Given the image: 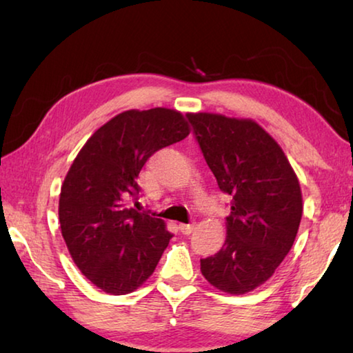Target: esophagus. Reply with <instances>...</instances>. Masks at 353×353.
<instances>
[{"label": "esophagus", "instance_id": "obj_1", "mask_svg": "<svg viewBox=\"0 0 353 353\" xmlns=\"http://www.w3.org/2000/svg\"><path fill=\"white\" fill-rule=\"evenodd\" d=\"M194 227H196L194 223H191V224H179V230H181L183 235H190V234H193Z\"/></svg>", "mask_w": 353, "mask_h": 353}]
</instances>
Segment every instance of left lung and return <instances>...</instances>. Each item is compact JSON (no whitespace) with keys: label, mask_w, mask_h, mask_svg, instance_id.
<instances>
[{"label":"left lung","mask_w":353,"mask_h":353,"mask_svg":"<svg viewBox=\"0 0 353 353\" xmlns=\"http://www.w3.org/2000/svg\"><path fill=\"white\" fill-rule=\"evenodd\" d=\"M187 117L219 190L230 196L225 243L201 260V272L214 288L244 294L265 283L292 248L301 185L282 148L252 119Z\"/></svg>","instance_id":"left-lung-1"}]
</instances>
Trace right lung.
Returning <instances> with one entry per match:
<instances>
[{"instance_id":"add662e5","label":"right lung","mask_w":353,"mask_h":353,"mask_svg":"<svg viewBox=\"0 0 353 353\" xmlns=\"http://www.w3.org/2000/svg\"><path fill=\"white\" fill-rule=\"evenodd\" d=\"M190 134L171 109L128 110L99 128L65 177L59 221L76 266L107 294H128L154 272L172 234L160 218L128 207L148 159Z\"/></svg>"}]
</instances>
